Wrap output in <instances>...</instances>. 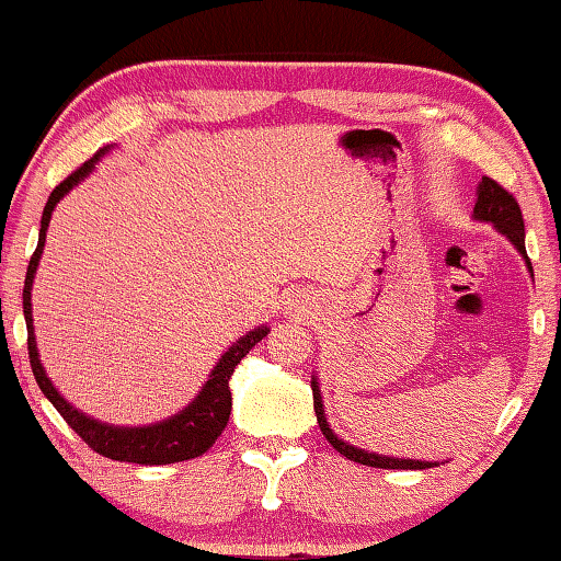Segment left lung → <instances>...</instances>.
<instances>
[{
    "instance_id": "1",
    "label": "left lung",
    "mask_w": 561,
    "mask_h": 561,
    "mask_svg": "<svg viewBox=\"0 0 561 561\" xmlns=\"http://www.w3.org/2000/svg\"><path fill=\"white\" fill-rule=\"evenodd\" d=\"M473 216L480 221H490L500 233H505L507 239L515 243V249L525 255L527 268L533 271V263H529L527 251H525L523 211H519V204H517L515 196L510 194L503 184L490 180V176H483V182H480V186H478V202H476ZM310 387H312V404H316V414H318V426L322 431V436L330 440L332 448H335L337 454H342L350 460H355V463L371 466V468H387V470H394V468L397 470H426V468L434 466V463H428V460H404V458H389V456L367 454V450L345 444V440L332 434V428L328 424L325 409H322V397H320L318 381L312 379Z\"/></svg>"
}]
</instances>
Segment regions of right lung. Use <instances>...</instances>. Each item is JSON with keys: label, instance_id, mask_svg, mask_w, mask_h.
Segmentation results:
<instances>
[{"label": "right lung", "instance_id": "1", "mask_svg": "<svg viewBox=\"0 0 561 561\" xmlns=\"http://www.w3.org/2000/svg\"><path fill=\"white\" fill-rule=\"evenodd\" d=\"M105 152L107 150L95 152L91 162H83L76 172L68 174L66 180L51 192V196H48V202L44 206L42 231H38L36 251L32 255V261H28L24 293H22L24 320H26V332H28L26 337L28 362H32L34 379L38 389L44 391V397L51 401L58 414L64 416L66 424L71 426L76 434L85 440L88 448L95 450V454H101L111 460H125V463H140V466L180 463V460H190L206 454V450L216 444V438L221 436V431L226 428V424H229V414H231L229 379L233 375L236 365H239V362L249 355V352L259 345L265 335H268V328L253 330L236 342V345L219 359V365L211 369V379L206 381L204 389L199 391V397H196L192 404L184 411H180L176 416L160 421V424L154 426H137V428L107 426V424H101V421L81 414V411L73 409L61 394H58L51 385V379L46 377L42 362H38L34 325H32V283H34L38 259H42V251H44L46 229H48V219H51L54 206L68 190H73V186L93 170V162H98V157Z\"/></svg>", "mask_w": 561, "mask_h": 561}]
</instances>
